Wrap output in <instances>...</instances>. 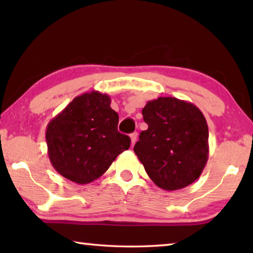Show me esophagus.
Returning a JSON list of instances; mask_svg holds the SVG:
<instances>
[{
	"label": "esophagus",
	"mask_w": 253,
	"mask_h": 253,
	"mask_svg": "<svg viewBox=\"0 0 253 253\" xmlns=\"http://www.w3.org/2000/svg\"><path fill=\"white\" fill-rule=\"evenodd\" d=\"M137 136H138V134H137V132H132V134H130L131 145H134V144L136 143V140H137Z\"/></svg>",
	"instance_id": "obj_1"
}]
</instances>
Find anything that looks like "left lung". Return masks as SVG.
I'll use <instances>...</instances> for the list:
<instances>
[{"label":"left lung","mask_w":253,"mask_h":253,"mask_svg":"<svg viewBox=\"0 0 253 253\" xmlns=\"http://www.w3.org/2000/svg\"><path fill=\"white\" fill-rule=\"evenodd\" d=\"M142 114L148 128L140 132L134 152L149 178L165 191L196 181L209 158V128L202 111L192 102L158 97Z\"/></svg>","instance_id":"1"}]
</instances>
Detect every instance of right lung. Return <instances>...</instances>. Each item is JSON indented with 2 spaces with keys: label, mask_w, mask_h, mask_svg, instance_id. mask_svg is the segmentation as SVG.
I'll return each instance as SVG.
<instances>
[{
  "label": "right lung",
  "mask_w": 253,
  "mask_h": 253,
  "mask_svg": "<svg viewBox=\"0 0 253 253\" xmlns=\"http://www.w3.org/2000/svg\"><path fill=\"white\" fill-rule=\"evenodd\" d=\"M110 97L99 91L77 96L46 126L51 164L75 183L99 178L116 157L129 148L130 138L118 131V114Z\"/></svg>",
  "instance_id": "1"
}]
</instances>
